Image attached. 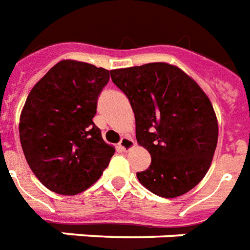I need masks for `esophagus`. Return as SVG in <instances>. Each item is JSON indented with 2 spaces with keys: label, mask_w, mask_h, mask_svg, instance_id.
<instances>
[{
  "label": "esophagus",
  "mask_w": 250,
  "mask_h": 250,
  "mask_svg": "<svg viewBox=\"0 0 250 250\" xmlns=\"http://www.w3.org/2000/svg\"><path fill=\"white\" fill-rule=\"evenodd\" d=\"M134 147H135L134 140L131 139V138H128V136H123V138L120 139L119 148L122 149V151H130V149H132Z\"/></svg>",
  "instance_id": "obj_1"
}]
</instances>
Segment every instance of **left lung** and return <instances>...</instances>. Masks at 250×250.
<instances>
[{
    "mask_svg": "<svg viewBox=\"0 0 250 250\" xmlns=\"http://www.w3.org/2000/svg\"><path fill=\"white\" fill-rule=\"evenodd\" d=\"M111 79L128 98L136 140L151 164L136 176L162 197L191 191L210 167L219 138L213 106L182 68L166 62L111 70Z\"/></svg>",
    "mask_w": 250,
    "mask_h": 250,
    "instance_id": "obj_1",
    "label": "left lung"
}]
</instances>
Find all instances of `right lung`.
Here are the masks:
<instances>
[{
  "mask_svg": "<svg viewBox=\"0 0 250 250\" xmlns=\"http://www.w3.org/2000/svg\"><path fill=\"white\" fill-rule=\"evenodd\" d=\"M111 71L64 59L27 95L20 116V140L29 167L59 195L86 191L106 169L115 148L94 125L97 101Z\"/></svg>",
  "mask_w": 250,
  "mask_h": 250,
  "instance_id": "1",
  "label": "right lung"
}]
</instances>
